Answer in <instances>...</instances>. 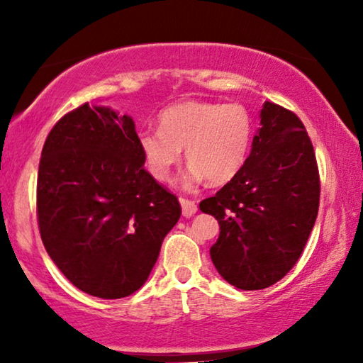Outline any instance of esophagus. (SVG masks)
Returning <instances> with one entry per match:
<instances>
[{
    "mask_svg": "<svg viewBox=\"0 0 363 363\" xmlns=\"http://www.w3.org/2000/svg\"><path fill=\"white\" fill-rule=\"evenodd\" d=\"M180 203H182V213H183V216H185V218H190L198 211L196 203L188 200V198H180Z\"/></svg>",
    "mask_w": 363,
    "mask_h": 363,
    "instance_id": "1",
    "label": "esophagus"
}]
</instances>
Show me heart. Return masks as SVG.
Masks as SVG:
<instances>
[{
  "instance_id": "b5f03b06",
  "label": "heart",
  "mask_w": 363,
  "mask_h": 363,
  "mask_svg": "<svg viewBox=\"0 0 363 363\" xmlns=\"http://www.w3.org/2000/svg\"><path fill=\"white\" fill-rule=\"evenodd\" d=\"M158 122L160 128L138 133V147L158 182L172 180L183 148L191 165L186 186L205 178L211 185H225L246 165L255 122L241 104L185 101L167 107Z\"/></svg>"
}]
</instances>
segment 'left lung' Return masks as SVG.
Returning a JSON list of instances; mask_svg holds the SVG:
<instances>
[{
    "label": "left lung",
    "mask_w": 363,
    "mask_h": 363,
    "mask_svg": "<svg viewBox=\"0 0 363 363\" xmlns=\"http://www.w3.org/2000/svg\"><path fill=\"white\" fill-rule=\"evenodd\" d=\"M319 198V168L304 123L289 108L266 102L240 175L200 203L220 223L210 250L218 272L242 291L281 281L304 251Z\"/></svg>",
    "instance_id": "8db88e82"
}]
</instances>
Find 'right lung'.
<instances>
[{"label":"right lung","mask_w":363,"mask_h":363,"mask_svg":"<svg viewBox=\"0 0 363 363\" xmlns=\"http://www.w3.org/2000/svg\"><path fill=\"white\" fill-rule=\"evenodd\" d=\"M143 163L132 118L87 102L44 142L39 233L62 274L87 294L121 299L140 289L180 220L178 198Z\"/></svg>","instance_id":"right-lung-1"}]
</instances>
